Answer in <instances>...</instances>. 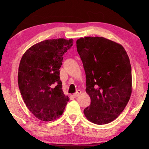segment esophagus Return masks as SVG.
<instances>
[{
	"mask_svg": "<svg viewBox=\"0 0 149 149\" xmlns=\"http://www.w3.org/2000/svg\"><path fill=\"white\" fill-rule=\"evenodd\" d=\"M81 91L80 90H77V92L75 93H74V94L73 95V96H74V97H77L78 96H79V95L81 94Z\"/></svg>",
	"mask_w": 149,
	"mask_h": 149,
	"instance_id": "esophagus-1",
	"label": "esophagus"
}]
</instances>
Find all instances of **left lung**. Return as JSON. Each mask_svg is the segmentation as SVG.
Masks as SVG:
<instances>
[{"mask_svg": "<svg viewBox=\"0 0 149 149\" xmlns=\"http://www.w3.org/2000/svg\"><path fill=\"white\" fill-rule=\"evenodd\" d=\"M76 44L91 98L84 114L91 122L107 124L123 112L132 95L130 58L122 45L102 37H81Z\"/></svg>", "mask_w": 149, "mask_h": 149, "instance_id": "left-lung-1", "label": "left lung"}]
</instances>
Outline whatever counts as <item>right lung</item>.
Returning <instances> with one entry per match:
<instances>
[{"label": "right lung", "mask_w": 149, "mask_h": 149, "mask_svg": "<svg viewBox=\"0 0 149 149\" xmlns=\"http://www.w3.org/2000/svg\"><path fill=\"white\" fill-rule=\"evenodd\" d=\"M73 41L72 39L45 40L27 49L20 60L17 75L20 93L30 112L42 121L59 118L69 101L62 89L59 69Z\"/></svg>", "instance_id": "obj_1"}]
</instances>
